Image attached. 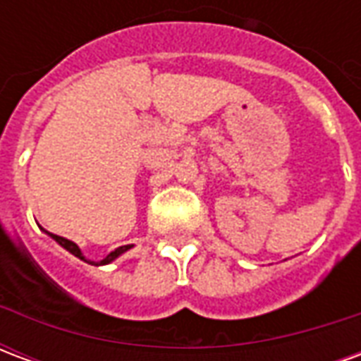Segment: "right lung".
<instances>
[{"label":"right lung","mask_w":361,"mask_h":361,"mask_svg":"<svg viewBox=\"0 0 361 361\" xmlns=\"http://www.w3.org/2000/svg\"><path fill=\"white\" fill-rule=\"evenodd\" d=\"M42 232H44V234L50 235L51 240H56V242H58L59 245L63 247V250L69 251L71 255H75V257H79V259H81V261H85V263H89V265H96V267L108 265V263H111V261H116V259H118L119 255H123L126 251H129V250H131V247H133V245H121V247H118V250L110 251V253H108V255H106V257H104L102 261H98V263H96V261H89V259L85 257V255H82L81 247H79V245H77V243H75V242H71V240H67V238H61V235L50 234V232H48V230H44V228H42Z\"/></svg>","instance_id":"1"}]
</instances>
